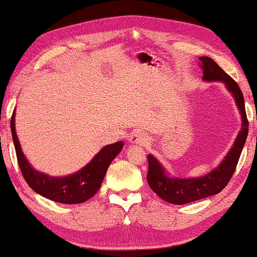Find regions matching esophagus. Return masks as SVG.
I'll return each mask as SVG.
<instances>
[{"instance_id":"esophagus-1","label":"esophagus","mask_w":257,"mask_h":257,"mask_svg":"<svg viewBox=\"0 0 257 257\" xmlns=\"http://www.w3.org/2000/svg\"><path fill=\"white\" fill-rule=\"evenodd\" d=\"M129 142L132 144L137 145H146L149 143V136L143 132H135L129 137Z\"/></svg>"}]
</instances>
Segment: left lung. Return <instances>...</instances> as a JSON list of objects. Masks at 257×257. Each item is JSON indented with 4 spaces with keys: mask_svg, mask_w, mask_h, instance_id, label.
<instances>
[{
    "mask_svg": "<svg viewBox=\"0 0 257 257\" xmlns=\"http://www.w3.org/2000/svg\"><path fill=\"white\" fill-rule=\"evenodd\" d=\"M202 62L203 79L206 81H222L227 88L231 92L237 106L241 114V130L238 134L232 149L225 156L221 164L206 176L190 179H180V178H170L167 176L158 160L153 155H147L149 161V172H147V182L152 190L164 199L176 205L191 203L198 199L205 198L212 195L219 194L231 179L236 167L240 158L242 147L245 145L247 134H248V120H247L245 102L240 88L228 73L223 71L215 63L214 60L207 56L199 58Z\"/></svg>",
    "mask_w": 257,
    "mask_h": 257,
    "instance_id": "1",
    "label": "left lung"
}]
</instances>
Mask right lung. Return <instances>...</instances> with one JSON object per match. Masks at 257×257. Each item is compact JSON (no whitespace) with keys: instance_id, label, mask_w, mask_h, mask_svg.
<instances>
[{"instance_id":"1","label":"right lung","mask_w":257,"mask_h":257,"mask_svg":"<svg viewBox=\"0 0 257 257\" xmlns=\"http://www.w3.org/2000/svg\"><path fill=\"white\" fill-rule=\"evenodd\" d=\"M11 134L17 160L26 182L43 197L63 204H79L93 197L102 185L108 165L123 147V142L106 145L80 171L68 177L55 178L34 170L25 158L16 134L15 111L11 116Z\"/></svg>"}]
</instances>
